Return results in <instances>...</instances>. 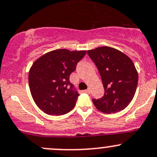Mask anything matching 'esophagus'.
<instances>
[{"mask_svg": "<svg viewBox=\"0 0 157 157\" xmlns=\"http://www.w3.org/2000/svg\"><path fill=\"white\" fill-rule=\"evenodd\" d=\"M83 92H85V93H90V89H88V90H83Z\"/></svg>", "mask_w": 157, "mask_h": 157, "instance_id": "1", "label": "esophagus"}]
</instances>
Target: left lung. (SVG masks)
<instances>
[{"label":"left lung","mask_w":157,"mask_h":157,"mask_svg":"<svg viewBox=\"0 0 157 157\" xmlns=\"http://www.w3.org/2000/svg\"><path fill=\"white\" fill-rule=\"evenodd\" d=\"M97 66L105 89L100 99H92L98 110L105 113L123 110L134 97L138 75L128 56L110 47H100L87 51Z\"/></svg>","instance_id":"left-lung-1"}]
</instances>
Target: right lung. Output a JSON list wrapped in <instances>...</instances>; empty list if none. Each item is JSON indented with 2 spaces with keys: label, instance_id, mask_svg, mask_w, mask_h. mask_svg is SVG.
Wrapping results in <instances>:
<instances>
[{
  "label": "right lung",
  "instance_id": "add662e5",
  "mask_svg": "<svg viewBox=\"0 0 157 157\" xmlns=\"http://www.w3.org/2000/svg\"><path fill=\"white\" fill-rule=\"evenodd\" d=\"M86 51L58 49L47 52L33 63L29 74L31 96L49 115H63L74 108L79 94L69 81L71 74Z\"/></svg>",
  "mask_w": 157,
  "mask_h": 157
}]
</instances>
